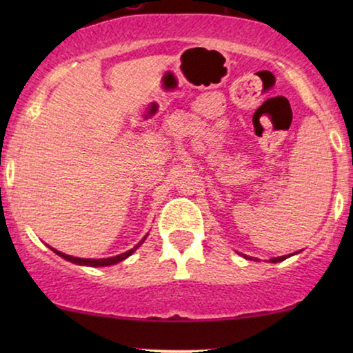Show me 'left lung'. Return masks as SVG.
Here are the masks:
<instances>
[{"instance_id":"8db88e82","label":"left lung","mask_w":353,"mask_h":353,"mask_svg":"<svg viewBox=\"0 0 353 353\" xmlns=\"http://www.w3.org/2000/svg\"><path fill=\"white\" fill-rule=\"evenodd\" d=\"M239 255H243V257H244V259H248V260H257V259H254V257H249V255H245V254H239ZM291 255H294V254H289V255H281V257H274V259H270V262H272V263L283 262V260H286L288 257H291Z\"/></svg>"}]
</instances>
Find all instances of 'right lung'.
<instances>
[{"instance_id":"obj_1","label":"right lung","mask_w":353,"mask_h":353,"mask_svg":"<svg viewBox=\"0 0 353 353\" xmlns=\"http://www.w3.org/2000/svg\"><path fill=\"white\" fill-rule=\"evenodd\" d=\"M146 238H148V234L144 236V238L139 241V243L134 245L133 249H130V250H127V252H123V254L115 255V257H108V259H80V257H72V255H67L64 252H59V250H56V249H52V248H50V249L52 250V252H56L57 255H59V257L69 260V262H72V263L83 265V267H109V265H115V263L122 262V260H125V259H128L130 255H132L134 250H137L139 245L144 243V239H146Z\"/></svg>"}]
</instances>
